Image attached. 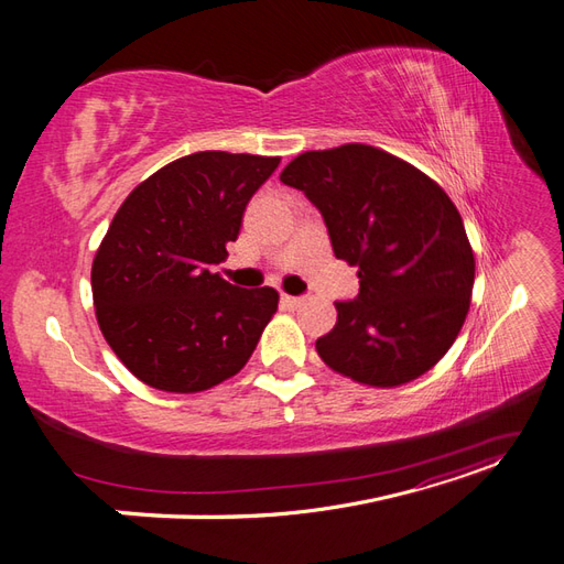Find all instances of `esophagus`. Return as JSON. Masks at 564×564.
Masks as SVG:
<instances>
[{
  "instance_id": "34e87169",
  "label": "esophagus",
  "mask_w": 564,
  "mask_h": 564,
  "mask_svg": "<svg viewBox=\"0 0 564 564\" xmlns=\"http://www.w3.org/2000/svg\"><path fill=\"white\" fill-rule=\"evenodd\" d=\"M282 303L286 305V308H299V305L303 303L301 296H289V294H282Z\"/></svg>"
}]
</instances>
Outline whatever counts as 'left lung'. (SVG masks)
I'll return each mask as SVG.
<instances>
[{"mask_svg":"<svg viewBox=\"0 0 564 564\" xmlns=\"http://www.w3.org/2000/svg\"><path fill=\"white\" fill-rule=\"evenodd\" d=\"M280 181L315 204L336 259L360 278V294L334 303V329L317 338L322 362L373 388L433 369L464 327L475 282L473 247L449 195L365 143L303 152Z\"/></svg>","mask_w":564,"mask_h":564,"instance_id":"8db88e82","label":"left lung"}]
</instances>
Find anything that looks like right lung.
Masks as SVG:
<instances>
[{
    "label": "right lung",
    "instance_id": "obj_1",
    "mask_svg": "<svg viewBox=\"0 0 564 564\" xmlns=\"http://www.w3.org/2000/svg\"><path fill=\"white\" fill-rule=\"evenodd\" d=\"M280 158L204 150L129 193L91 265L98 327L135 379L199 392L235 377L278 311L272 286L240 289L226 261L251 195Z\"/></svg>",
    "mask_w": 564,
    "mask_h": 564
}]
</instances>
